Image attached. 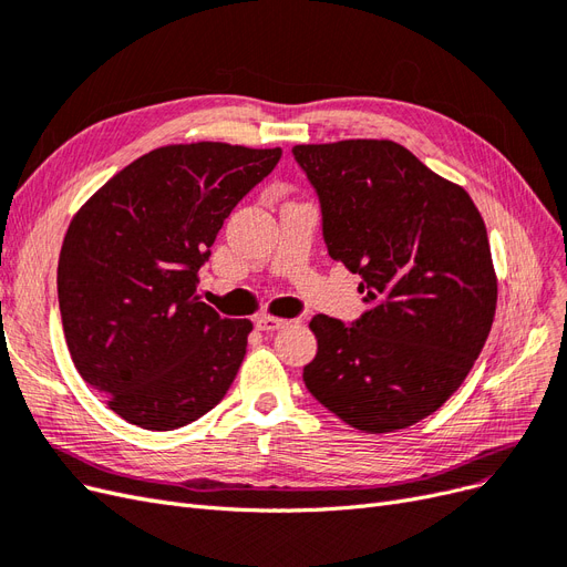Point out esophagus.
Wrapping results in <instances>:
<instances>
[{
    "label": "esophagus",
    "mask_w": 567,
    "mask_h": 567,
    "mask_svg": "<svg viewBox=\"0 0 567 567\" xmlns=\"http://www.w3.org/2000/svg\"><path fill=\"white\" fill-rule=\"evenodd\" d=\"M287 324H289V320L272 318V316H261L257 320V327H259L261 332H276V330H282V327H287Z\"/></svg>",
    "instance_id": "obj_1"
}]
</instances>
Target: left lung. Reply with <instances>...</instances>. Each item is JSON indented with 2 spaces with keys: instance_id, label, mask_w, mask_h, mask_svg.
I'll return each instance as SVG.
<instances>
[{
  "instance_id": "left-lung-1",
  "label": "left lung",
  "mask_w": 567,
  "mask_h": 567,
  "mask_svg": "<svg viewBox=\"0 0 567 567\" xmlns=\"http://www.w3.org/2000/svg\"><path fill=\"white\" fill-rule=\"evenodd\" d=\"M316 188L327 251L362 278L370 308L316 316L303 383L364 433L408 429L462 386L495 320L497 278L468 193L393 141L291 148Z\"/></svg>"
}]
</instances>
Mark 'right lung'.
Segmentation results:
<instances>
[{"mask_svg": "<svg viewBox=\"0 0 567 567\" xmlns=\"http://www.w3.org/2000/svg\"><path fill=\"white\" fill-rule=\"evenodd\" d=\"M280 148L164 145L91 195L65 233L59 306L78 372L124 422L172 431L207 414L247 353L249 320L199 301L197 272Z\"/></svg>", "mask_w": 567, "mask_h": 567, "instance_id": "right-lung-1", "label": "right lung"}]
</instances>
